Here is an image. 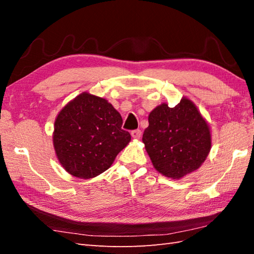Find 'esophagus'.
I'll list each match as a JSON object with an SVG mask.
<instances>
[{
    "mask_svg": "<svg viewBox=\"0 0 254 254\" xmlns=\"http://www.w3.org/2000/svg\"><path fill=\"white\" fill-rule=\"evenodd\" d=\"M131 135H132L133 138L138 139L139 137H141V135H142V131L141 130H134V131L131 132Z\"/></svg>",
    "mask_w": 254,
    "mask_h": 254,
    "instance_id": "1",
    "label": "esophagus"
}]
</instances>
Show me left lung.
I'll return each instance as SVG.
<instances>
[{
	"instance_id": "obj_1",
	"label": "left lung",
	"mask_w": 254,
	"mask_h": 254,
	"mask_svg": "<svg viewBox=\"0 0 254 254\" xmlns=\"http://www.w3.org/2000/svg\"><path fill=\"white\" fill-rule=\"evenodd\" d=\"M143 134L154 168L165 177L181 179L195 171L212 146L208 123L193 102L183 97L176 107L161 104L149 113Z\"/></svg>"
}]
</instances>
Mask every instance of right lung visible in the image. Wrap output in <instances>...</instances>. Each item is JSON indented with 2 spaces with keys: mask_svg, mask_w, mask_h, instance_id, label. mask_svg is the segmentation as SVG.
I'll return each mask as SVG.
<instances>
[{
  "mask_svg": "<svg viewBox=\"0 0 254 254\" xmlns=\"http://www.w3.org/2000/svg\"><path fill=\"white\" fill-rule=\"evenodd\" d=\"M122 118L108 100L88 93L75 97L59 112L53 146L69 175L90 179L106 171L131 141Z\"/></svg>",
  "mask_w": 254,
  "mask_h": 254,
  "instance_id": "add662e5",
  "label": "right lung"
}]
</instances>
